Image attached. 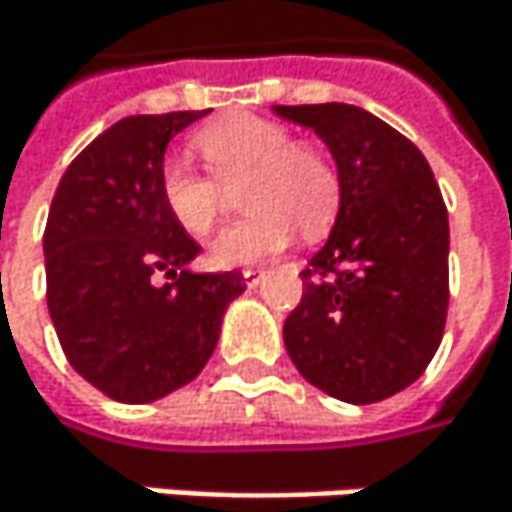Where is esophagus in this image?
I'll list each match as a JSON object with an SVG mask.
<instances>
[{"mask_svg":"<svg viewBox=\"0 0 512 512\" xmlns=\"http://www.w3.org/2000/svg\"><path fill=\"white\" fill-rule=\"evenodd\" d=\"M243 278H246V287H257L266 278V269H246Z\"/></svg>","mask_w":512,"mask_h":512,"instance_id":"34e87169","label":"esophagus"}]
</instances>
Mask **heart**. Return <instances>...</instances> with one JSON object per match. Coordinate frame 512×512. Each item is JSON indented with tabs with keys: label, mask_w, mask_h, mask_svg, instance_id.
I'll return each instance as SVG.
<instances>
[{
	"label": "heart",
	"mask_w": 512,
	"mask_h": 512,
	"mask_svg": "<svg viewBox=\"0 0 512 512\" xmlns=\"http://www.w3.org/2000/svg\"><path fill=\"white\" fill-rule=\"evenodd\" d=\"M207 174L186 159H165L159 168V198L168 216L189 234L207 237L222 210V189H237L249 213L210 243L213 266H246L281 252L293 240L320 237L338 210V174L329 159L296 145L281 124L255 115H228L192 139Z\"/></svg>",
	"instance_id": "obj_1"
}]
</instances>
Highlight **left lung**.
<instances>
[{"instance_id": "8db88e82", "label": "left lung", "mask_w": 512, "mask_h": 512, "mask_svg": "<svg viewBox=\"0 0 512 512\" xmlns=\"http://www.w3.org/2000/svg\"><path fill=\"white\" fill-rule=\"evenodd\" d=\"M314 130L338 165V216L308 260L284 320L296 370L344 403L409 388L436 356L448 317V210L424 154L350 103L272 106Z\"/></svg>"}]
</instances>
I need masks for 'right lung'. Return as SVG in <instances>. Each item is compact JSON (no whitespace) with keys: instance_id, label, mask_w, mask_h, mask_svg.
Returning a JSON list of instances; mask_svg holds the SVG:
<instances>
[{"instance_id":"right-lung-1","label":"right lung","mask_w":512,"mask_h":512,"mask_svg":"<svg viewBox=\"0 0 512 512\" xmlns=\"http://www.w3.org/2000/svg\"><path fill=\"white\" fill-rule=\"evenodd\" d=\"M204 112L133 115L76 156L44 231L47 305L73 370L118 403H154L210 361L240 272H192L201 246L168 216V142ZM156 271L174 277L153 284ZM181 275L177 276L176 272Z\"/></svg>"}]
</instances>
